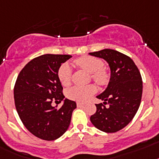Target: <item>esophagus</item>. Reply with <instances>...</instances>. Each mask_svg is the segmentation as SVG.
Segmentation results:
<instances>
[{
	"instance_id": "esophagus-1",
	"label": "esophagus",
	"mask_w": 159,
	"mask_h": 159,
	"mask_svg": "<svg viewBox=\"0 0 159 159\" xmlns=\"http://www.w3.org/2000/svg\"><path fill=\"white\" fill-rule=\"evenodd\" d=\"M77 107H83L84 106V104H83V103H80V102H77Z\"/></svg>"
}]
</instances>
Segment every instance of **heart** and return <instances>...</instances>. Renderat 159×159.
<instances>
[{"label":"heart","instance_id":"b5f03b06","mask_svg":"<svg viewBox=\"0 0 159 159\" xmlns=\"http://www.w3.org/2000/svg\"><path fill=\"white\" fill-rule=\"evenodd\" d=\"M77 66L91 73V78L99 85H106L109 81V74L104 68V64L101 59L91 56H82L75 60ZM72 69L69 64H64L59 68L58 78L60 83L64 86L71 83ZM96 91L95 85L90 84L85 86H74L66 91V96L69 100L78 102H84L87 100L91 95Z\"/></svg>","mask_w":159,"mask_h":159}]
</instances>
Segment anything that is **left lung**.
Listing matches in <instances>:
<instances>
[{
  "mask_svg": "<svg viewBox=\"0 0 159 159\" xmlns=\"http://www.w3.org/2000/svg\"><path fill=\"white\" fill-rule=\"evenodd\" d=\"M109 64L111 77L106 90L96 97L103 103L95 104L91 122L97 129L113 133L124 128L135 117L142 97V78L131 58L111 49L90 53Z\"/></svg>",
  "mask_w": 159,
  "mask_h": 159,
  "instance_id": "left-lung-1",
  "label": "left lung"
}]
</instances>
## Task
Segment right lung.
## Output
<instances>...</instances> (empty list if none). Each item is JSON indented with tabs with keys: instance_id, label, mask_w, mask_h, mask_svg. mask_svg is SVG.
Instances as JSON below:
<instances>
[{
	"instance_id": "1",
	"label": "right lung",
	"mask_w": 159,
	"mask_h": 159,
	"mask_svg": "<svg viewBox=\"0 0 159 159\" xmlns=\"http://www.w3.org/2000/svg\"><path fill=\"white\" fill-rule=\"evenodd\" d=\"M71 57L68 55H41L28 62L17 77L14 98L18 114L26 128L42 140H56L64 134L77 107L75 101L68 99L60 109L52 106V102L64 100L58 71Z\"/></svg>"
}]
</instances>
